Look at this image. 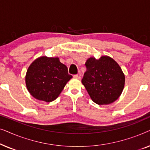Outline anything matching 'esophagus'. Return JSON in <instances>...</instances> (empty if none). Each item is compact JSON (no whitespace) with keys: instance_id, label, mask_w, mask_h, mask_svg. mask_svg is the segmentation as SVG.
I'll return each mask as SVG.
<instances>
[{"instance_id":"obj_1","label":"esophagus","mask_w":150,"mask_h":150,"mask_svg":"<svg viewBox=\"0 0 150 150\" xmlns=\"http://www.w3.org/2000/svg\"><path fill=\"white\" fill-rule=\"evenodd\" d=\"M74 79H81V76L78 75V74L74 75Z\"/></svg>"}]
</instances>
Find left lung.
<instances>
[{
    "label": "left lung",
    "mask_w": 150,
    "mask_h": 150,
    "mask_svg": "<svg viewBox=\"0 0 150 150\" xmlns=\"http://www.w3.org/2000/svg\"><path fill=\"white\" fill-rule=\"evenodd\" d=\"M85 65L82 83L91 100L99 105L117 100L125 85V75L118 63L111 57L102 56L99 59L90 57Z\"/></svg>",
    "instance_id": "obj_1"
}]
</instances>
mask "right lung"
Listing matches in <instances>:
<instances>
[{"label":"right lung","mask_w":150,"mask_h":150,"mask_svg":"<svg viewBox=\"0 0 150 150\" xmlns=\"http://www.w3.org/2000/svg\"><path fill=\"white\" fill-rule=\"evenodd\" d=\"M72 78L59 57H40L33 61L26 74V88L33 97L46 102L54 101Z\"/></svg>","instance_id":"right-lung-1"}]
</instances>
